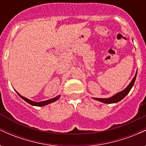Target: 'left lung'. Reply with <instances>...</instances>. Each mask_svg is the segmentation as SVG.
<instances>
[{
    "mask_svg": "<svg viewBox=\"0 0 146 146\" xmlns=\"http://www.w3.org/2000/svg\"><path fill=\"white\" fill-rule=\"evenodd\" d=\"M137 73V71L136 74H135V77H134V78L132 79V82L130 83V84L128 85L127 88H125V89L123 90H122V91L117 93L116 95H115L114 96L111 97V98H107V99L94 98V99L95 100H98V101L102 102H103V103H106V104H113V103H117V102L121 101L122 99H123L125 96H126L127 94H128V93L130 92V90H131L132 87L133 86L134 84H135V80H136Z\"/></svg>",
    "mask_w": 146,
    "mask_h": 146,
    "instance_id": "1",
    "label": "left lung"
}]
</instances>
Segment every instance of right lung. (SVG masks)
Listing matches in <instances>:
<instances>
[{
  "label": "right lung",
  "mask_w": 146,
  "mask_h": 146,
  "mask_svg": "<svg viewBox=\"0 0 146 146\" xmlns=\"http://www.w3.org/2000/svg\"><path fill=\"white\" fill-rule=\"evenodd\" d=\"M16 93H17L18 95H19V96L21 97L23 100H24L25 102H27V103L30 104L31 105L36 106H44L47 105V104H51V103H52V102H54L57 101V100H58L60 97V95H58V96L56 97V98H52V99H51V100H46V101H43V102H33V101H31V100H29V99H27L26 98H24V97H23L22 95H20L18 92H16Z\"/></svg>",
  "instance_id": "1"
}]
</instances>
